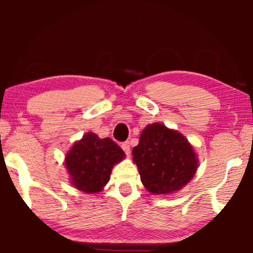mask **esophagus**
<instances>
[{
  "label": "esophagus",
  "mask_w": 253,
  "mask_h": 253,
  "mask_svg": "<svg viewBox=\"0 0 253 253\" xmlns=\"http://www.w3.org/2000/svg\"><path fill=\"white\" fill-rule=\"evenodd\" d=\"M122 148H123V151L126 152V154H127V155L130 154V143L129 141H124V143H122Z\"/></svg>",
  "instance_id": "obj_1"
}]
</instances>
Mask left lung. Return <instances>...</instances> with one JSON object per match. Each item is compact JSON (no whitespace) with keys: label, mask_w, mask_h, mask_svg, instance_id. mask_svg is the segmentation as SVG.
Segmentation results:
<instances>
[{"label":"left lung","mask_w":253,"mask_h":253,"mask_svg":"<svg viewBox=\"0 0 253 253\" xmlns=\"http://www.w3.org/2000/svg\"><path fill=\"white\" fill-rule=\"evenodd\" d=\"M140 181L148 192L170 195L191 181L198 168L196 152L178 131L148 124L132 150Z\"/></svg>","instance_id":"1"}]
</instances>
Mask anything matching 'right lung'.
<instances>
[{
	"mask_svg": "<svg viewBox=\"0 0 253 253\" xmlns=\"http://www.w3.org/2000/svg\"><path fill=\"white\" fill-rule=\"evenodd\" d=\"M126 157L122 148L110 138L85 133L65 155V168L71 184L85 193L102 191L116 164Z\"/></svg>",
	"mask_w": 253,
	"mask_h": 253,
	"instance_id": "right-lung-1",
	"label": "right lung"
}]
</instances>
